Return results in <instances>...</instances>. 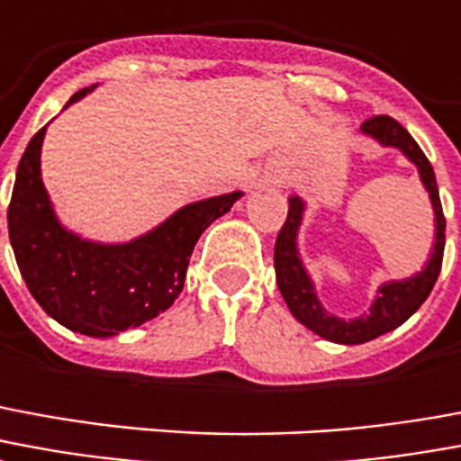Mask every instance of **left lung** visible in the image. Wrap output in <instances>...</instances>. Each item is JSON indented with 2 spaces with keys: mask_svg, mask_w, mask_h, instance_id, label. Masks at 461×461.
<instances>
[{
  "mask_svg": "<svg viewBox=\"0 0 461 461\" xmlns=\"http://www.w3.org/2000/svg\"><path fill=\"white\" fill-rule=\"evenodd\" d=\"M361 131L378 139L384 146L401 149L418 166L422 183L430 193L432 207H435V230L438 231H435V247H432L430 261L420 274L405 278V281H391L386 285H381L369 315L347 322V320H339L335 315H327V310L317 300L315 288H312L305 268L300 264L298 249H295V234H298V224L303 220V200L300 197H288V217H285L281 231H278L274 251L276 283H278L283 300L288 303V308H291L298 322L312 330L315 335L339 344L369 342V339H376V337L386 335L398 325H403L405 320L420 308L425 298L430 295L432 285L438 281L439 268H442V254H445V214H442V203H439L435 170H432L428 156L422 153L420 146L415 144V139L408 134V129L398 124L388 114L366 119L361 124Z\"/></svg>",
  "mask_w": 461,
  "mask_h": 461,
  "instance_id": "left-lung-1",
  "label": "left lung"
}]
</instances>
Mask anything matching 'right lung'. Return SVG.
<instances>
[{"label":"right lung","instance_id":"right-lung-1","mask_svg":"<svg viewBox=\"0 0 461 461\" xmlns=\"http://www.w3.org/2000/svg\"><path fill=\"white\" fill-rule=\"evenodd\" d=\"M90 90H77L68 104ZM43 134L46 126L23 151L6 210L14 257L31 295L80 335L112 337L144 325L178 298L195 241L241 193L185 204L158 230L129 244H92L63 230L53 214L41 180Z\"/></svg>","mask_w":461,"mask_h":461}]
</instances>
